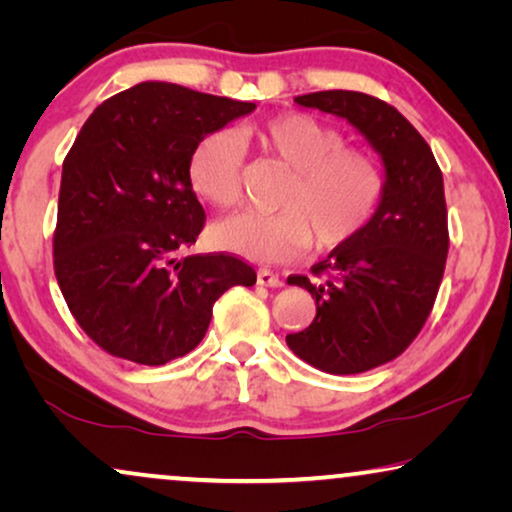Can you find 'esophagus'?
<instances>
[{
    "label": "esophagus",
    "mask_w": 512,
    "mask_h": 512,
    "mask_svg": "<svg viewBox=\"0 0 512 512\" xmlns=\"http://www.w3.org/2000/svg\"><path fill=\"white\" fill-rule=\"evenodd\" d=\"M256 282L261 284V286H270V289H279V286L284 284L282 277H279L277 272L268 270V268H261V270L256 272Z\"/></svg>",
    "instance_id": "obj_1"
}]
</instances>
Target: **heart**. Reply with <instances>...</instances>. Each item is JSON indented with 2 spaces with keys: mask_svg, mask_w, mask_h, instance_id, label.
<instances>
[{
  "mask_svg": "<svg viewBox=\"0 0 512 512\" xmlns=\"http://www.w3.org/2000/svg\"><path fill=\"white\" fill-rule=\"evenodd\" d=\"M242 139L291 167L277 214L244 212L212 226V242L254 261H289L312 240L319 249L352 242L373 219L384 193V170L375 153L347 146L335 125L303 111L247 125ZM242 142L233 132H209L188 156V184L216 209L242 198Z\"/></svg>",
  "mask_w": 512,
  "mask_h": 512,
  "instance_id": "b5f03b06",
  "label": "heart"
}]
</instances>
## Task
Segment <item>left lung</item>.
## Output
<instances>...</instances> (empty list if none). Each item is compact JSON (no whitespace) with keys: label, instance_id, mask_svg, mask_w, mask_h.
Segmentation results:
<instances>
[{"label":"left lung","instance_id":"obj_1","mask_svg":"<svg viewBox=\"0 0 512 512\" xmlns=\"http://www.w3.org/2000/svg\"><path fill=\"white\" fill-rule=\"evenodd\" d=\"M296 104L345 118L368 139L384 193L368 226L312 265V279L289 277L317 300V317L286 345L324 373H366L405 352L438 296L450 249L443 172L408 118L373 95L321 90Z\"/></svg>","mask_w":512,"mask_h":512}]
</instances>
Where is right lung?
<instances>
[{"label": "right lung", "mask_w": 512, "mask_h": 512, "mask_svg": "<svg viewBox=\"0 0 512 512\" xmlns=\"http://www.w3.org/2000/svg\"><path fill=\"white\" fill-rule=\"evenodd\" d=\"M254 109L144 81L83 123L62 163L53 265L69 312L104 352L142 366L179 359L230 286L256 284L230 254L174 256L205 226L186 174L193 146Z\"/></svg>", "instance_id": "right-lung-1"}]
</instances>
